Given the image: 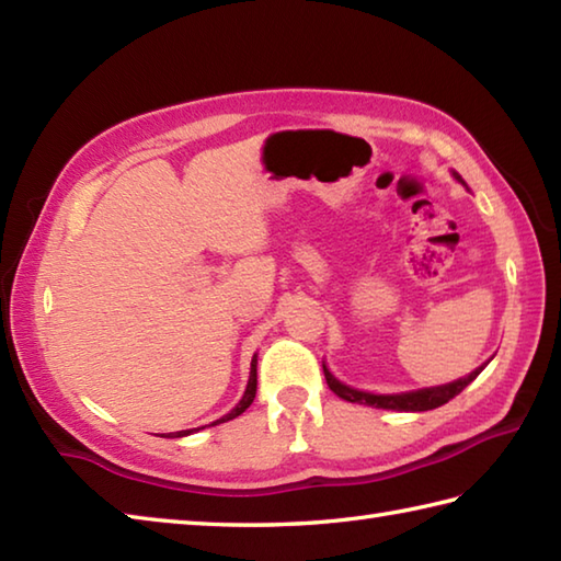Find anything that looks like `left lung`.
<instances>
[{"mask_svg":"<svg viewBox=\"0 0 561 561\" xmlns=\"http://www.w3.org/2000/svg\"><path fill=\"white\" fill-rule=\"evenodd\" d=\"M455 178L462 182V178L455 172ZM465 184V182H462ZM484 365L479 369L471 371L469 377L465 379H457L453 383H445V387H433V389H421V391H409V393H367V391H357L353 387H345V383H340L331 371L325 369L323 365V375L328 387L335 393V397L345 399L350 403H365V405H375V409H387V411H433L437 405L447 403L449 399H455L457 393H462L471 381H474Z\"/></svg>","mask_w":561,"mask_h":561,"instance_id":"8db88e82","label":"left lung"}]
</instances>
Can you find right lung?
Listing matches in <instances>:
<instances>
[{
    "instance_id": "1",
    "label": "right lung",
    "mask_w": 561,
    "mask_h": 561,
    "mask_svg": "<svg viewBox=\"0 0 561 561\" xmlns=\"http://www.w3.org/2000/svg\"><path fill=\"white\" fill-rule=\"evenodd\" d=\"M255 391H257V359L252 357V365H250V379H248V389H245V393H243V399H240V403L236 405L233 411L230 413H226L224 419H218L216 423H226V421H233V419H238L240 413H243L248 405L252 403V399H255ZM216 423H211V425H216ZM190 433H194V431H180V433H170V435H162V437H184V435H190Z\"/></svg>"
}]
</instances>
